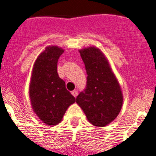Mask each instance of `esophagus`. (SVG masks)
Masks as SVG:
<instances>
[{
	"label": "esophagus",
	"instance_id": "obj_1",
	"mask_svg": "<svg viewBox=\"0 0 156 156\" xmlns=\"http://www.w3.org/2000/svg\"><path fill=\"white\" fill-rule=\"evenodd\" d=\"M71 94L76 98V97H77V95H78V91H77V90H73L71 92Z\"/></svg>",
	"mask_w": 156,
	"mask_h": 156
}]
</instances>
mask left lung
Listing matches in <instances>:
<instances>
[{
    "instance_id": "8db88e82",
    "label": "left lung",
    "mask_w": 156,
    "mask_h": 156,
    "mask_svg": "<svg viewBox=\"0 0 156 156\" xmlns=\"http://www.w3.org/2000/svg\"><path fill=\"white\" fill-rule=\"evenodd\" d=\"M87 70V87L76 98L87 119L105 126L119 114L123 102L121 87L107 58L96 47L79 50Z\"/></svg>"
}]
</instances>
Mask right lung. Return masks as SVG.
Masks as SVG:
<instances>
[{
    "label": "right lung",
    "mask_w": 156,
    "mask_h": 156,
    "mask_svg": "<svg viewBox=\"0 0 156 156\" xmlns=\"http://www.w3.org/2000/svg\"><path fill=\"white\" fill-rule=\"evenodd\" d=\"M64 49L51 45L39 54L33 68L30 98L34 111L44 123L57 125L76 99L58 74V61Z\"/></svg>",
    "instance_id": "right-lung-1"
}]
</instances>
